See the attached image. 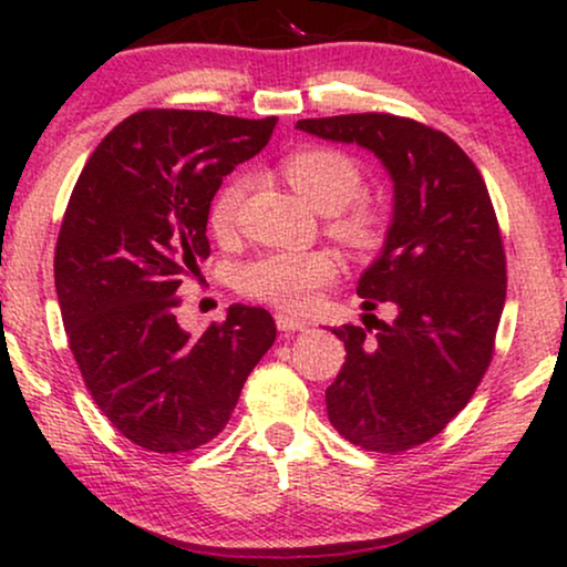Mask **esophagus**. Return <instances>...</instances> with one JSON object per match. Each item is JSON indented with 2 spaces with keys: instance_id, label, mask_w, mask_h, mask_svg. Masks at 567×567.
<instances>
[{
  "instance_id": "esophagus-1",
  "label": "esophagus",
  "mask_w": 567,
  "mask_h": 567,
  "mask_svg": "<svg viewBox=\"0 0 567 567\" xmlns=\"http://www.w3.org/2000/svg\"><path fill=\"white\" fill-rule=\"evenodd\" d=\"M276 328L281 332H301V330H307V322L297 320V317H289V315H276Z\"/></svg>"
}]
</instances>
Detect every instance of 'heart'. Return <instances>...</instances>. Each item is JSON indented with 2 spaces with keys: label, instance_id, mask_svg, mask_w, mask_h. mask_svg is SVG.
I'll list each match as a JSON object with an SVG mask.
<instances>
[{
  "label": "heart",
  "instance_id": "heart-1",
  "mask_svg": "<svg viewBox=\"0 0 567 567\" xmlns=\"http://www.w3.org/2000/svg\"><path fill=\"white\" fill-rule=\"evenodd\" d=\"M289 183L317 212L330 214V235L353 252H374L384 245L386 224L377 206L355 200L363 177L355 162L336 150H301L284 162ZM247 181L235 177L214 198L208 224L216 235L235 227ZM338 276V258L328 250L268 252L239 268L237 286L247 297L262 299L289 312L312 305L315 293Z\"/></svg>",
  "mask_w": 567,
  "mask_h": 567
}]
</instances>
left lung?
Returning a JSON list of instances; mask_svg holds the SVG:
<instances>
[{"label": "left lung", "mask_w": 567, "mask_h": 567, "mask_svg": "<svg viewBox=\"0 0 567 567\" xmlns=\"http://www.w3.org/2000/svg\"><path fill=\"white\" fill-rule=\"evenodd\" d=\"M297 128L374 152L392 177V224L355 291L367 309L390 301L394 320L332 330L346 363L324 402L351 444L405 452L444 431L491 367L506 305L491 196L460 144L417 121L355 113L305 118Z\"/></svg>", "instance_id": "obj_1"}]
</instances>
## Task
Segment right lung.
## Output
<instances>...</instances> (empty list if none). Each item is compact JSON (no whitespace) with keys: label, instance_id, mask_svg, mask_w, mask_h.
Returning a JSON list of instances; mask_svg holds the SVG:
<instances>
[{"label":"right lung","instance_id":"right-lung-1","mask_svg":"<svg viewBox=\"0 0 567 567\" xmlns=\"http://www.w3.org/2000/svg\"><path fill=\"white\" fill-rule=\"evenodd\" d=\"M276 121L134 113L97 144L69 198L53 258L69 348L95 405L146 452L181 454L219 436L276 340L260 307L231 305L198 338L175 317L183 278L212 252L216 190Z\"/></svg>","mask_w":567,"mask_h":567}]
</instances>
